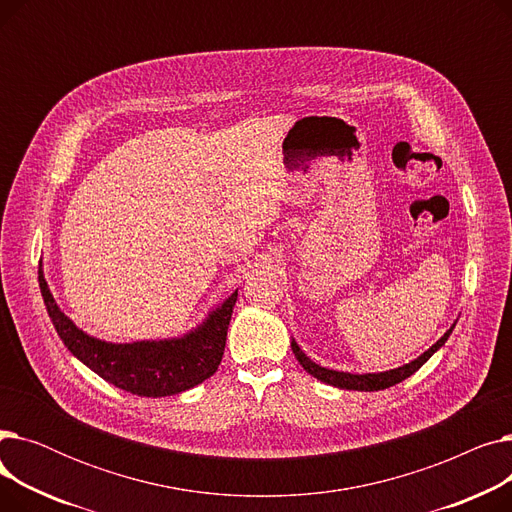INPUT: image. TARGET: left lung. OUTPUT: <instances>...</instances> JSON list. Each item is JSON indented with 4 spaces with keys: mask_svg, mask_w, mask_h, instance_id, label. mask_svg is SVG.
Segmentation results:
<instances>
[{
    "mask_svg": "<svg viewBox=\"0 0 512 512\" xmlns=\"http://www.w3.org/2000/svg\"><path fill=\"white\" fill-rule=\"evenodd\" d=\"M452 328L454 324L450 326V330L432 346L427 348V351L417 357L415 361L402 365V367H396V369H390V371H382V373H348V371H336V369H326L321 367L317 363H313L301 348L297 342H290L292 346V353L294 357H297V361L303 365V369L307 373H311L313 378H317L319 382H326L334 388H342V390H361V392H375V390H384V388H390V386H396L398 382L407 380L409 375H413L429 357H432L440 346H444V342L448 340V336L452 334Z\"/></svg>",
    "mask_w": 512,
    "mask_h": 512,
    "instance_id": "8db88e82",
    "label": "left lung"
}]
</instances>
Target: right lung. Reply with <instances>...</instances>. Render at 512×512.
<instances>
[{
  "instance_id": "add662e5",
  "label": "right lung",
  "mask_w": 512,
  "mask_h": 512,
  "mask_svg": "<svg viewBox=\"0 0 512 512\" xmlns=\"http://www.w3.org/2000/svg\"><path fill=\"white\" fill-rule=\"evenodd\" d=\"M39 286L51 324L68 351L105 382L147 398L172 396L211 378L222 361L232 309L238 299V290H234L205 317L201 326L180 338L114 344L93 338L74 326V321L53 301L41 267Z\"/></svg>"
}]
</instances>
